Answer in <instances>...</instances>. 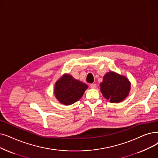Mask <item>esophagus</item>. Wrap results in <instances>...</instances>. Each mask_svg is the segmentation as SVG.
Returning <instances> with one entry per match:
<instances>
[{"instance_id":"esophagus-1","label":"esophagus","mask_w":158,"mask_h":158,"mask_svg":"<svg viewBox=\"0 0 158 158\" xmlns=\"http://www.w3.org/2000/svg\"><path fill=\"white\" fill-rule=\"evenodd\" d=\"M90 86L91 88H95L96 86H97V85H96L95 83H92V84H90Z\"/></svg>"}]
</instances>
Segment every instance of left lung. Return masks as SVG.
Instances as JSON below:
<instances>
[{
	"mask_svg": "<svg viewBox=\"0 0 158 158\" xmlns=\"http://www.w3.org/2000/svg\"><path fill=\"white\" fill-rule=\"evenodd\" d=\"M130 82L121 75L114 72L106 73L100 84L101 92L104 98L111 102H119L129 94Z\"/></svg>",
	"mask_w": 158,
	"mask_h": 158,
	"instance_id": "obj_1",
	"label": "left lung"
}]
</instances>
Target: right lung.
Wrapping results in <instances>:
<instances>
[{
    "mask_svg": "<svg viewBox=\"0 0 158 158\" xmlns=\"http://www.w3.org/2000/svg\"><path fill=\"white\" fill-rule=\"evenodd\" d=\"M87 88V85L65 73L55 84L54 94L60 103L70 105L81 98Z\"/></svg>",
    "mask_w": 158,
    "mask_h": 158,
    "instance_id": "add662e5",
    "label": "right lung"
}]
</instances>
